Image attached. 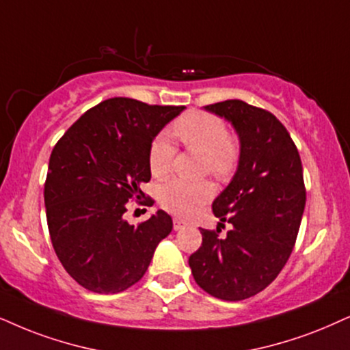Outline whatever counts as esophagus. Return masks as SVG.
<instances>
[{"label":"esophagus","mask_w":350,"mask_h":350,"mask_svg":"<svg viewBox=\"0 0 350 350\" xmlns=\"http://www.w3.org/2000/svg\"><path fill=\"white\" fill-rule=\"evenodd\" d=\"M185 221L180 219V218H174L172 219V226H174V231H179V229H183L185 226Z\"/></svg>","instance_id":"1"}]
</instances>
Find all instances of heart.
I'll return each instance as SVG.
<instances>
[{
  "instance_id": "heart-1",
  "label": "heart",
  "mask_w": 350,
  "mask_h": 350,
  "mask_svg": "<svg viewBox=\"0 0 350 350\" xmlns=\"http://www.w3.org/2000/svg\"><path fill=\"white\" fill-rule=\"evenodd\" d=\"M178 139L187 148L205 154L206 166L216 178H224L236 166L239 157L237 142L228 134L226 126L215 114L205 111H189L172 126ZM176 148L166 135H158L148 152V166L154 178L161 179L170 172ZM215 189L208 183L190 184L172 179L163 184L158 200L165 210L179 216L193 215L213 197Z\"/></svg>"
}]
</instances>
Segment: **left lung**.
<instances>
[{
    "label": "left lung",
    "mask_w": 350,
    "mask_h": 350,
    "mask_svg": "<svg viewBox=\"0 0 350 350\" xmlns=\"http://www.w3.org/2000/svg\"><path fill=\"white\" fill-rule=\"evenodd\" d=\"M232 124L241 142L234 178L215 198L213 213L231 229H200L189 256L193 280L216 299H249L276 280L293 254L305 208L302 161L289 132L267 109L242 100L205 106ZM219 223V224H221Z\"/></svg>",
    "instance_id": "obj_1"
}]
</instances>
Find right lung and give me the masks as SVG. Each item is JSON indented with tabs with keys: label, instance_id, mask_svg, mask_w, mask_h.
I'll return each instance as SVG.
<instances>
[{
	"label": "right lung",
	"instance_id": "right-lung-1",
	"mask_svg": "<svg viewBox=\"0 0 350 350\" xmlns=\"http://www.w3.org/2000/svg\"><path fill=\"white\" fill-rule=\"evenodd\" d=\"M184 108L105 100L53 148L45 180L51 244L69 276L92 293H122L142 280L157 245L171 232L166 211L135 228L124 213L131 200L153 203L140 189L152 178L150 147Z\"/></svg>",
	"mask_w": 350,
	"mask_h": 350
}]
</instances>
